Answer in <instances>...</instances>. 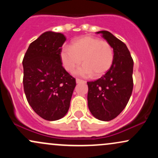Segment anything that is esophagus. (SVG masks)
<instances>
[{"label": "esophagus", "instance_id": "obj_1", "mask_svg": "<svg viewBox=\"0 0 158 158\" xmlns=\"http://www.w3.org/2000/svg\"><path fill=\"white\" fill-rule=\"evenodd\" d=\"M76 81H77V84H79V83H81V82H85V81L81 80V79H76Z\"/></svg>", "mask_w": 158, "mask_h": 158}]
</instances>
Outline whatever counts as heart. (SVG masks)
Returning a JSON list of instances; mask_svg holds the SVG:
<instances>
[{
    "instance_id": "heart-1",
    "label": "heart",
    "mask_w": 158,
    "mask_h": 158,
    "mask_svg": "<svg viewBox=\"0 0 158 158\" xmlns=\"http://www.w3.org/2000/svg\"><path fill=\"white\" fill-rule=\"evenodd\" d=\"M65 70L73 72L81 62L84 64L74 73L79 77L102 76L109 70L114 61V50L109 43L98 38L85 35L74 40L70 47H64L60 52Z\"/></svg>"
}]
</instances>
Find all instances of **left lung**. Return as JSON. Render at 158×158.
<instances>
[{
    "label": "left lung",
    "instance_id": "8db88e82",
    "mask_svg": "<svg viewBox=\"0 0 158 158\" xmlns=\"http://www.w3.org/2000/svg\"><path fill=\"white\" fill-rule=\"evenodd\" d=\"M114 50V61L108 72L94 81H88V105L95 118L110 121L117 117L131 97L134 61L122 41L106 30L97 32Z\"/></svg>",
    "mask_w": 158,
    "mask_h": 158
}]
</instances>
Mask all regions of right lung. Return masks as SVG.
I'll use <instances>...</instances> for the list:
<instances>
[{
  "instance_id": "1",
  "label": "right lung",
  "mask_w": 158,
  "mask_h": 158,
  "mask_svg": "<svg viewBox=\"0 0 158 158\" xmlns=\"http://www.w3.org/2000/svg\"><path fill=\"white\" fill-rule=\"evenodd\" d=\"M66 37L45 32L32 41L23 59V90L30 106L41 118L55 121L70 108L76 79L62 67L61 47Z\"/></svg>"
}]
</instances>
